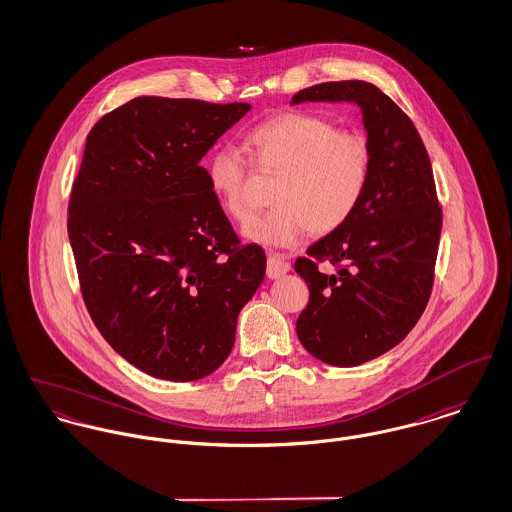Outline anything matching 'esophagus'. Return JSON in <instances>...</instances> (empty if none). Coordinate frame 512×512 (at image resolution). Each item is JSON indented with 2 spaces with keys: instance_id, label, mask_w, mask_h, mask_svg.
Returning a JSON list of instances; mask_svg holds the SVG:
<instances>
[{
  "instance_id": "34e87169",
  "label": "esophagus",
  "mask_w": 512,
  "mask_h": 512,
  "mask_svg": "<svg viewBox=\"0 0 512 512\" xmlns=\"http://www.w3.org/2000/svg\"><path fill=\"white\" fill-rule=\"evenodd\" d=\"M289 270H291V266H289V262L283 256H279V254H270L268 256V270H266L268 278H283Z\"/></svg>"
}]
</instances>
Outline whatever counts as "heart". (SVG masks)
Wrapping results in <instances>:
<instances>
[{
  "instance_id": "1",
  "label": "heart",
  "mask_w": 512,
  "mask_h": 512,
  "mask_svg": "<svg viewBox=\"0 0 512 512\" xmlns=\"http://www.w3.org/2000/svg\"><path fill=\"white\" fill-rule=\"evenodd\" d=\"M254 162L281 174L268 215L254 219L242 236L266 248H293L309 231L334 233L358 209L372 176L366 137L336 127L313 113H283L246 135ZM207 180L223 209L246 221L252 207L244 195L246 162L233 146L217 148L207 160Z\"/></svg>"
}]
</instances>
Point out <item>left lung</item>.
<instances>
[{
  "label": "left lung",
  "instance_id": "left-lung-1",
  "mask_svg": "<svg viewBox=\"0 0 512 512\" xmlns=\"http://www.w3.org/2000/svg\"><path fill=\"white\" fill-rule=\"evenodd\" d=\"M354 103L372 148V176L354 215L307 248L295 272L309 287L297 336L317 360L354 368L397 346L428 303L442 231V211L428 152L413 121L364 80L325 82L293 95ZM328 259L337 272L323 275Z\"/></svg>",
  "mask_w": 512,
  "mask_h": 512
}]
</instances>
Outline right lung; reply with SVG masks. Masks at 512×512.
Returning <instances> with one entry per match:
<instances>
[{
	"label": "right lung",
	"instance_id": "right-lung-1",
	"mask_svg": "<svg viewBox=\"0 0 512 512\" xmlns=\"http://www.w3.org/2000/svg\"><path fill=\"white\" fill-rule=\"evenodd\" d=\"M248 103L135 97L101 117L68 205L93 323L140 372L195 381L231 354L240 309L266 276L236 234L201 158Z\"/></svg>",
	"mask_w": 512,
	"mask_h": 512
}]
</instances>
